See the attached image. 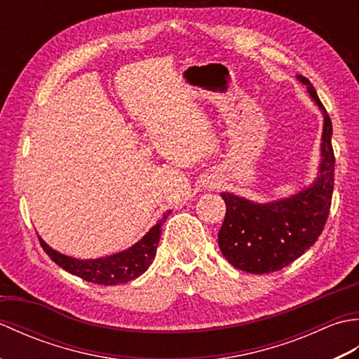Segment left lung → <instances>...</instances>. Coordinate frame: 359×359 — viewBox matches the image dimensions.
Instances as JSON below:
<instances>
[{"mask_svg":"<svg viewBox=\"0 0 359 359\" xmlns=\"http://www.w3.org/2000/svg\"><path fill=\"white\" fill-rule=\"evenodd\" d=\"M324 112L323 162L315 184L290 199L259 205L230 193H220L226 205L217 234L219 248L233 266L253 274L282 270L296 261L321 236L330 212L334 154L332 120L313 85L299 75Z\"/></svg>","mask_w":359,"mask_h":359,"instance_id":"1","label":"left lung"}]
</instances>
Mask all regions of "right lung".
Returning a JSON list of instances; mask_svg holds the SVG:
<instances>
[{
	"mask_svg": "<svg viewBox=\"0 0 359 359\" xmlns=\"http://www.w3.org/2000/svg\"><path fill=\"white\" fill-rule=\"evenodd\" d=\"M170 212L171 211L165 212L163 219L157 222V225L152 226L147 236H143V239L137 242L134 247L108 257L93 259V261H80V259L60 255L55 250L46 245L41 238L38 239H40L46 255L58 266L75 274V276L98 285L125 284V282L139 278L154 261L157 243L160 241V234H162V224L170 216Z\"/></svg>",
	"mask_w": 359,
	"mask_h": 359,
	"instance_id": "right-lung-1",
	"label": "right lung"
}]
</instances>
